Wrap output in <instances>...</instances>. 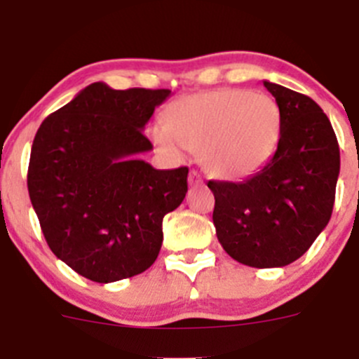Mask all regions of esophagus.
I'll return each mask as SVG.
<instances>
[{
	"label": "esophagus",
	"instance_id": "esophagus-1",
	"mask_svg": "<svg viewBox=\"0 0 359 359\" xmlns=\"http://www.w3.org/2000/svg\"><path fill=\"white\" fill-rule=\"evenodd\" d=\"M189 184L191 186H200V184H203V177L198 170H191L189 172Z\"/></svg>",
	"mask_w": 359,
	"mask_h": 359
}]
</instances>
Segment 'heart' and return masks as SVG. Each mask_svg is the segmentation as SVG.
Listing matches in <instances>:
<instances>
[{
    "instance_id": "b5f03b06",
    "label": "heart",
    "mask_w": 359,
    "mask_h": 359,
    "mask_svg": "<svg viewBox=\"0 0 359 359\" xmlns=\"http://www.w3.org/2000/svg\"><path fill=\"white\" fill-rule=\"evenodd\" d=\"M154 142L170 158L200 153L210 173L240 179L257 172L276 151L281 111L273 97L224 88L180 100L153 126Z\"/></svg>"
}]
</instances>
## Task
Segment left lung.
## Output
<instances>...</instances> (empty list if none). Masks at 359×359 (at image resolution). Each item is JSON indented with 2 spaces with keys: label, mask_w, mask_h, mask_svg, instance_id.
Masks as SVG:
<instances>
[{
  "label": "left lung",
  "mask_w": 359,
  "mask_h": 359,
  "mask_svg": "<svg viewBox=\"0 0 359 359\" xmlns=\"http://www.w3.org/2000/svg\"><path fill=\"white\" fill-rule=\"evenodd\" d=\"M281 111L274 156L243 182L210 180L222 248L250 267H283L327 227L340 170L330 119L311 97L264 81Z\"/></svg>",
  "instance_id": "left-lung-1"
}]
</instances>
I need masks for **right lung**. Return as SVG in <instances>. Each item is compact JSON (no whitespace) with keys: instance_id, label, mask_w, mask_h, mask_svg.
<instances>
[{"instance_id":"right-lung-1","label":"right lung","mask_w":359,"mask_h":359,"mask_svg":"<svg viewBox=\"0 0 359 359\" xmlns=\"http://www.w3.org/2000/svg\"><path fill=\"white\" fill-rule=\"evenodd\" d=\"M170 90H112L92 83L39 126L27 189L50 250L97 283L149 269L163 217L187 193V166L156 170L142 130Z\"/></svg>"}]
</instances>
